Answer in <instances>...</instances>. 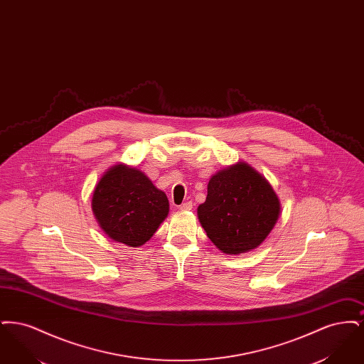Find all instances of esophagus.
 Returning <instances> with one entry per match:
<instances>
[{
	"instance_id": "esophagus-1",
	"label": "esophagus",
	"mask_w": 364,
	"mask_h": 364,
	"mask_svg": "<svg viewBox=\"0 0 364 364\" xmlns=\"http://www.w3.org/2000/svg\"><path fill=\"white\" fill-rule=\"evenodd\" d=\"M178 208H180V210H183V211H187V210H191V208H192V203H191V202H184L183 205H180V206H178Z\"/></svg>"
}]
</instances>
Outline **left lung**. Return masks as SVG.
<instances>
[{
  "mask_svg": "<svg viewBox=\"0 0 364 364\" xmlns=\"http://www.w3.org/2000/svg\"><path fill=\"white\" fill-rule=\"evenodd\" d=\"M281 205L269 181L245 162L214 174L198 218L208 237L225 254L260 245L277 223Z\"/></svg>",
  "mask_w": 364,
  "mask_h": 364,
  "instance_id": "obj_1",
  "label": "left lung"
}]
</instances>
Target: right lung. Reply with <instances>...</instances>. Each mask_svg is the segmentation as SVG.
Listing matches in <instances>:
<instances>
[{
    "mask_svg": "<svg viewBox=\"0 0 364 364\" xmlns=\"http://www.w3.org/2000/svg\"><path fill=\"white\" fill-rule=\"evenodd\" d=\"M91 208L110 239L140 247L168 217L169 200L146 174L120 164L105 172L95 186Z\"/></svg>",
    "mask_w": 364,
    "mask_h": 364,
    "instance_id": "add662e5",
    "label": "right lung"
}]
</instances>
